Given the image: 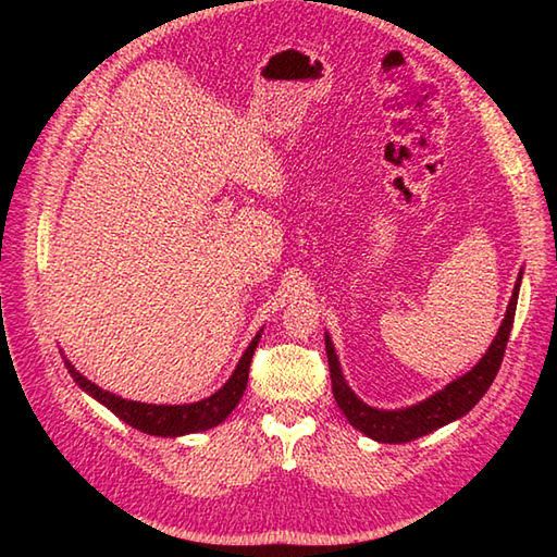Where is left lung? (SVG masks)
<instances>
[{"label":"left lung","mask_w":557,"mask_h":557,"mask_svg":"<svg viewBox=\"0 0 557 557\" xmlns=\"http://www.w3.org/2000/svg\"><path fill=\"white\" fill-rule=\"evenodd\" d=\"M519 285H522V272H519V277L515 282L512 299L507 304L498 335H495L488 351L483 354L474 369L467 371L465 375H459L457 381L447 383L443 389H437L435 395L425 397L423 401H417V405L411 407L377 409V407L366 405L363 399L354 395V389L345 381V373H342L333 339H330V335L325 333V351H327L330 377H333V395H335L337 407L347 417V421L363 435L373 437V441L395 445V443L417 441V437L443 429V425L461 419L467 411L474 409L476 401L486 395V389L495 381V375H498V369L503 363L507 337H510V330L515 323Z\"/></svg>","instance_id":"left-lung-1"}]
</instances>
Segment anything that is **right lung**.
Masks as SVG:
<instances>
[{
	"mask_svg": "<svg viewBox=\"0 0 557 557\" xmlns=\"http://www.w3.org/2000/svg\"><path fill=\"white\" fill-rule=\"evenodd\" d=\"M260 333H263V330H258L256 337L251 339V345H248L246 351L242 354V359L236 363L230 381L224 383L218 393H212L210 397L200 401H191V405H146V401L124 399L120 395L110 393V389H102L96 383H90L86 375L74 369V363H71L66 357H64V363L83 393L90 395L92 399H98L102 407H108L124 423L132 425V429H138L140 433H148V435L180 437V435L212 429V425H218L227 419L232 409L239 405L248 383V366H251L253 351L260 342Z\"/></svg>",
	"mask_w": 557,
	"mask_h": 557,
	"instance_id": "1",
	"label": "right lung"
}]
</instances>
